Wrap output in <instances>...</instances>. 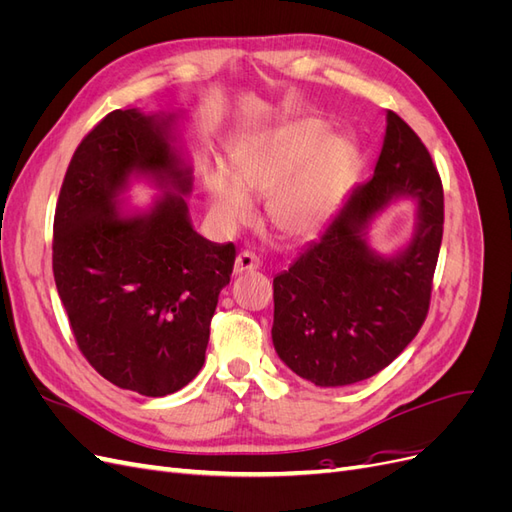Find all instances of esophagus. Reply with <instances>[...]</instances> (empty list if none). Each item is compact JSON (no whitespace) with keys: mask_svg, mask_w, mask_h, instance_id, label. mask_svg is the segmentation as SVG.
Returning a JSON list of instances; mask_svg holds the SVG:
<instances>
[{"mask_svg":"<svg viewBox=\"0 0 512 512\" xmlns=\"http://www.w3.org/2000/svg\"><path fill=\"white\" fill-rule=\"evenodd\" d=\"M260 267V258L254 252H241L235 260V273L254 271Z\"/></svg>","mask_w":512,"mask_h":512,"instance_id":"esophagus-1","label":"esophagus"}]
</instances>
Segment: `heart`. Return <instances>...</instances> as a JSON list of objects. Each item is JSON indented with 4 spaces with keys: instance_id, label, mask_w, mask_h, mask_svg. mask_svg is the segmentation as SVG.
I'll list each match as a JSON object with an SVG mask.
<instances>
[{
    "instance_id": "1",
    "label": "heart",
    "mask_w": 512,
    "mask_h": 512,
    "mask_svg": "<svg viewBox=\"0 0 512 512\" xmlns=\"http://www.w3.org/2000/svg\"><path fill=\"white\" fill-rule=\"evenodd\" d=\"M322 134L320 123H305L239 153L232 166L235 185L222 173L209 179L211 213L228 226L241 224L250 218V203L243 194L267 196L284 182L269 203L273 224L290 235L312 230L331 211L354 162L348 141L327 138L319 146Z\"/></svg>"
}]
</instances>
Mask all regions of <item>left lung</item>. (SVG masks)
I'll return each mask as SVG.
<instances>
[{"mask_svg": "<svg viewBox=\"0 0 512 512\" xmlns=\"http://www.w3.org/2000/svg\"><path fill=\"white\" fill-rule=\"evenodd\" d=\"M419 198L413 243L395 259L371 253L362 232L393 195ZM444 192L418 134L386 115L380 158L318 241L273 280V346L294 374L346 386L391 365L421 331L442 245Z\"/></svg>", "mask_w": 512, "mask_h": 512, "instance_id": "1", "label": "left lung"}]
</instances>
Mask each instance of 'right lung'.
I'll list each match as a JSON object with an SVG mask.
<instances>
[{
    "mask_svg": "<svg viewBox=\"0 0 512 512\" xmlns=\"http://www.w3.org/2000/svg\"><path fill=\"white\" fill-rule=\"evenodd\" d=\"M168 117L108 113L76 147L53 222V275L76 346L102 378L145 397L192 382L237 250L192 228L181 194L190 170L168 145ZM134 169L168 194L147 216L114 205Z\"/></svg>",
    "mask_w": 512,
    "mask_h": 512,
    "instance_id": "1",
    "label": "right lung"
}]
</instances>
